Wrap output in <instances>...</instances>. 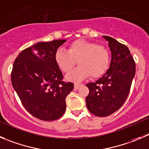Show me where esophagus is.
<instances>
[{"label": "esophagus", "mask_w": 149, "mask_h": 149, "mask_svg": "<svg viewBox=\"0 0 149 149\" xmlns=\"http://www.w3.org/2000/svg\"><path fill=\"white\" fill-rule=\"evenodd\" d=\"M81 85V83H79V82L75 83V84H74V88L76 89V90H78V89L79 88V87H80Z\"/></svg>", "instance_id": "1"}]
</instances>
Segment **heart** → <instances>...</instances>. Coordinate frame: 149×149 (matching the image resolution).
<instances>
[{
  "label": "heart",
  "instance_id": "obj_1",
  "mask_svg": "<svg viewBox=\"0 0 149 149\" xmlns=\"http://www.w3.org/2000/svg\"><path fill=\"white\" fill-rule=\"evenodd\" d=\"M54 59L62 72L70 73L77 61L79 66L67 76L70 81H79L90 76L98 78L109 69L110 54L108 48L93 42L79 39L70 42L68 51L58 49Z\"/></svg>",
  "mask_w": 149,
  "mask_h": 149
}]
</instances>
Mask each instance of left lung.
Segmentation results:
<instances>
[{"label":"left lung","instance_id":"8db88e82","mask_svg":"<svg viewBox=\"0 0 149 149\" xmlns=\"http://www.w3.org/2000/svg\"><path fill=\"white\" fill-rule=\"evenodd\" d=\"M104 38L109 43L112 53L109 68L95 82L86 84L90 90L86 97L87 107L98 117L112 115L124 104L136 68L127 46L108 36H104Z\"/></svg>","mask_w":149,"mask_h":149}]
</instances>
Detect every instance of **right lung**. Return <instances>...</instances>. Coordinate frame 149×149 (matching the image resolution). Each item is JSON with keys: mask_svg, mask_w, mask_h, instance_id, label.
<instances>
[{"mask_svg": "<svg viewBox=\"0 0 149 149\" xmlns=\"http://www.w3.org/2000/svg\"><path fill=\"white\" fill-rule=\"evenodd\" d=\"M66 40L38 42L23 50L14 62L11 79L23 106L31 115L45 121L65 113V98L73 84L63 81L54 54Z\"/></svg>", "mask_w": 149, "mask_h": 149, "instance_id": "1", "label": "right lung"}]
</instances>
